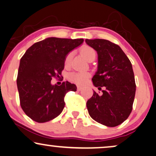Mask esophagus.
<instances>
[{
	"mask_svg": "<svg viewBox=\"0 0 156 156\" xmlns=\"http://www.w3.org/2000/svg\"><path fill=\"white\" fill-rule=\"evenodd\" d=\"M82 89H83V88L81 87V86H77V90H78V91H80V90H81Z\"/></svg>",
	"mask_w": 156,
	"mask_h": 156,
	"instance_id": "1",
	"label": "esophagus"
}]
</instances>
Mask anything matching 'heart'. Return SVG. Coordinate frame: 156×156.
Instances as JSON below:
<instances>
[{"mask_svg": "<svg viewBox=\"0 0 156 156\" xmlns=\"http://www.w3.org/2000/svg\"><path fill=\"white\" fill-rule=\"evenodd\" d=\"M80 52L83 56L86 58V60L89 62L94 60L96 58V51L92 48V47L88 46L83 47L80 50ZM73 57V53L69 52L65 58L64 65L66 67L70 66V62H71ZM89 74L88 73L85 72H74L69 75V79L70 81L75 83L78 85H83L87 81Z\"/></svg>", "mask_w": 156, "mask_h": 156, "instance_id": "obj_1", "label": "heart"}]
</instances>
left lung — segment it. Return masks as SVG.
I'll return each mask as SVG.
<instances>
[{"label":"left lung","instance_id":"obj_1","mask_svg":"<svg viewBox=\"0 0 156 156\" xmlns=\"http://www.w3.org/2000/svg\"><path fill=\"white\" fill-rule=\"evenodd\" d=\"M98 53V70L92 81L101 89L94 91L86 106L88 114L98 123L116 127L127 119L133 110L136 84L133 66L119 45L101 39H86Z\"/></svg>","mask_w":156,"mask_h":156}]
</instances>
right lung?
I'll use <instances>...</instances> for the list:
<instances>
[{
  "mask_svg": "<svg viewBox=\"0 0 156 156\" xmlns=\"http://www.w3.org/2000/svg\"><path fill=\"white\" fill-rule=\"evenodd\" d=\"M83 42L50 37L34 43L21 58L16 79L20 105L32 120L44 123L55 119L64 109L66 94L76 90L68 81L52 86L51 80L62 76L66 55Z\"/></svg>",
  "mask_w": 156,
  "mask_h": 156,
  "instance_id": "add662e5",
  "label": "right lung"
}]
</instances>
